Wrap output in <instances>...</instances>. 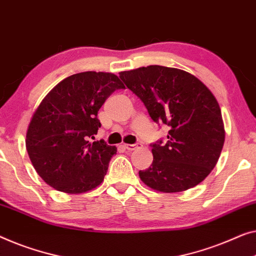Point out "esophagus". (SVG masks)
Instances as JSON below:
<instances>
[{"instance_id": "obj_1", "label": "esophagus", "mask_w": 256, "mask_h": 256, "mask_svg": "<svg viewBox=\"0 0 256 256\" xmlns=\"http://www.w3.org/2000/svg\"><path fill=\"white\" fill-rule=\"evenodd\" d=\"M142 146V144L140 143H135V144H124V148L126 150H128V151H132V150H135V149H137V148H140Z\"/></svg>"}]
</instances>
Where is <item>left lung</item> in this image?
<instances>
[{"instance_id":"left-lung-1","label":"left lung","mask_w":256,"mask_h":256,"mask_svg":"<svg viewBox=\"0 0 256 256\" xmlns=\"http://www.w3.org/2000/svg\"><path fill=\"white\" fill-rule=\"evenodd\" d=\"M156 124L170 127L168 142L151 144L154 162L140 178L162 192L187 190L216 166L225 140L220 105L211 91L190 72L148 66L120 72Z\"/></svg>"}]
</instances>
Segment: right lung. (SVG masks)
<instances>
[{
  "instance_id": "1",
  "label": "right lung",
  "mask_w": 256,
  "mask_h": 256,
  "mask_svg": "<svg viewBox=\"0 0 256 256\" xmlns=\"http://www.w3.org/2000/svg\"><path fill=\"white\" fill-rule=\"evenodd\" d=\"M110 72H85L58 83L33 114L26 150L33 168L56 190L80 194L102 182L116 148L94 138L98 110L116 90L124 88Z\"/></svg>"
}]
</instances>
